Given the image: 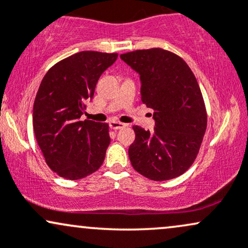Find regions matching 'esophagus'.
Instances as JSON below:
<instances>
[{"mask_svg":"<svg viewBox=\"0 0 248 248\" xmlns=\"http://www.w3.org/2000/svg\"><path fill=\"white\" fill-rule=\"evenodd\" d=\"M127 124H122V122H119L116 120H112L109 121V127L112 128V129H120V128H124L126 127Z\"/></svg>","mask_w":248,"mask_h":248,"instance_id":"esophagus-1","label":"esophagus"}]
</instances>
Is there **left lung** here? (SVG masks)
I'll return each mask as SVG.
<instances>
[{
  "label": "left lung",
  "instance_id": "8db88e82",
  "mask_svg": "<svg viewBox=\"0 0 248 248\" xmlns=\"http://www.w3.org/2000/svg\"><path fill=\"white\" fill-rule=\"evenodd\" d=\"M120 58L140 75L141 100L154 109V132L134 126L128 149L134 169L153 181L178 177L197 157L207 115L195 75L181 57L155 47Z\"/></svg>",
  "mask_w": 248,
  "mask_h": 248
}]
</instances>
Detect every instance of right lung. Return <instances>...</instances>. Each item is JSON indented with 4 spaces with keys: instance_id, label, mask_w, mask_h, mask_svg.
I'll return each instance as SVG.
<instances>
[{
    "instance_id": "1",
    "label": "right lung",
    "mask_w": 248,
    "mask_h": 248,
    "mask_svg": "<svg viewBox=\"0 0 248 248\" xmlns=\"http://www.w3.org/2000/svg\"><path fill=\"white\" fill-rule=\"evenodd\" d=\"M118 53L81 51L53 65L33 102V130L45 162L61 177L80 179L101 167L110 138L108 124L80 121L100 76Z\"/></svg>"
}]
</instances>
